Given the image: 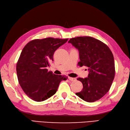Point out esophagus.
I'll use <instances>...</instances> for the list:
<instances>
[{
    "instance_id": "esophagus-1",
    "label": "esophagus",
    "mask_w": 130,
    "mask_h": 130,
    "mask_svg": "<svg viewBox=\"0 0 130 130\" xmlns=\"http://www.w3.org/2000/svg\"><path fill=\"white\" fill-rule=\"evenodd\" d=\"M68 79H69V80L71 81H75L76 80V78H72L70 77H68Z\"/></svg>"
}]
</instances>
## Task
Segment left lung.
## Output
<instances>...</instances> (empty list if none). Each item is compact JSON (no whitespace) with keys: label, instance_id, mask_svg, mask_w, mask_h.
I'll return each instance as SVG.
<instances>
[{"label":"left lung","instance_id":"left-lung-1","mask_svg":"<svg viewBox=\"0 0 130 130\" xmlns=\"http://www.w3.org/2000/svg\"><path fill=\"white\" fill-rule=\"evenodd\" d=\"M79 51L80 67L88 68V78H77L83 90L75 94L85 102L99 100L108 92L115 77V62L112 52L106 44L89 36L72 38L68 41Z\"/></svg>","mask_w":130,"mask_h":130}]
</instances>
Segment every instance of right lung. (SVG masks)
Segmentation results:
<instances>
[{"instance_id":"1","label":"right lung","mask_w":130,"mask_h":130,"mask_svg":"<svg viewBox=\"0 0 130 130\" xmlns=\"http://www.w3.org/2000/svg\"><path fill=\"white\" fill-rule=\"evenodd\" d=\"M68 39L47 37L28 42L22 50L17 64L19 83L24 93L36 102H42L53 95L64 75L53 74L47 69L53 61L56 50Z\"/></svg>"}]
</instances>
